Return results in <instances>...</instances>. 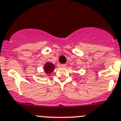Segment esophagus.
Returning a JSON list of instances; mask_svg holds the SVG:
<instances>
[{
    "label": "esophagus",
    "mask_w": 121,
    "mask_h": 121,
    "mask_svg": "<svg viewBox=\"0 0 121 121\" xmlns=\"http://www.w3.org/2000/svg\"><path fill=\"white\" fill-rule=\"evenodd\" d=\"M60 66L62 67V68H66V65H65V64H62V65H60Z\"/></svg>",
    "instance_id": "34e87169"
}]
</instances>
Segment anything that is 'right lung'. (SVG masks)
<instances>
[{"label":"right lung","mask_w":121,"mask_h":121,"mask_svg":"<svg viewBox=\"0 0 121 121\" xmlns=\"http://www.w3.org/2000/svg\"><path fill=\"white\" fill-rule=\"evenodd\" d=\"M43 69H44V71L46 73L49 75L54 70L55 66L53 63H51V62H46L44 65Z\"/></svg>","instance_id":"1"}]
</instances>
